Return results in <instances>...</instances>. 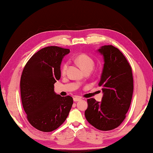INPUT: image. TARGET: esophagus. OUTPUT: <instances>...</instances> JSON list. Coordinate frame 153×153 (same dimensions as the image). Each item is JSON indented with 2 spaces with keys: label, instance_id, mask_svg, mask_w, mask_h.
Returning <instances> with one entry per match:
<instances>
[{
  "label": "esophagus",
  "instance_id": "obj_1",
  "mask_svg": "<svg viewBox=\"0 0 153 153\" xmlns=\"http://www.w3.org/2000/svg\"><path fill=\"white\" fill-rule=\"evenodd\" d=\"M82 100V98H80L79 97H74V101L77 102V101H79V100Z\"/></svg>",
  "mask_w": 153,
  "mask_h": 153
}]
</instances>
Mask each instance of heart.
Instances as JSON below:
<instances>
[{
	"label": "heart",
	"instance_id": "1",
	"mask_svg": "<svg viewBox=\"0 0 153 153\" xmlns=\"http://www.w3.org/2000/svg\"><path fill=\"white\" fill-rule=\"evenodd\" d=\"M77 63L79 64V66L82 69L85 71L86 70L90 69L91 70L93 65H94V61L91 58L89 55H87L85 53H82L79 54L78 56L76 57V59ZM68 68V64L64 63L62 66L61 68V74H65Z\"/></svg>",
	"mask_w": 153,
	"mask_h": 153
}]
</instances>
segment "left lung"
<instances>
[{"label":"left lung","mask_w":153,"mask_h":153,"mask_svg":"<svg viewBox=\"0 0 153 153\" xmlns=\"http://www.w3.org/2000/svg\"><path fill=\"white\" fill-rule=\"evenodd\" d=\"M98 51L105 62L99 83L103 97L101 102L87 99L85 116L95 128L109 131L118 127L126 118L131 105L134 79L131 66L118 48L105 45Z\"/></svg>","instance_id":"left-lung-1"}]
</instances>
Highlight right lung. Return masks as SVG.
Returning <instances> with one entry per match:
<instances>
[{"label":"right lung","instance_id":"1","mask_svg":"<svg viewBox=\"0 0 153 153\" xmlns=\"http://www.w3.org/2000/svg\"><path fill=\"white\" fill-rule=\"evenodd\" d=\"M69 53L68 48L45 47L30 58L23 70V108L30 124L39 131L51 132L59 128L72 106V97H61L54 91V84L60 78L61 62Z\"/></svg>","mask_w":153,"mask_h":153}]
</instances>
